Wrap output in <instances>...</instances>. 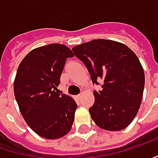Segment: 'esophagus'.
Returning <instances> with one entry per match:
<instances>
[{
	"label": "esophagus",
	"mask_w": 158,
	"mask_h": 158,
	"mask_svg": "<svg viewBox=\"0 0 158 158\" xmlns=\"http://www.w3.org/2000/svg\"><path fill=\"white\" fill-rule=\"evenodd\" d=\"M81 94H79V95H76L75 96V98H76V100H80V98H81Z\"/></svg>",
	"instance_id": "34e87169"
}]
</instances>
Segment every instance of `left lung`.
<instances>
[{
  "label": "left lung",
  "instance_id": "8db88e82",
  "mask_svg": "<svg viewBox=\"0 0 158 158\" xmlns=\"http://www.w3.org/2000/svg\"><path fill=\"white\" fill-rule=\"evenodd\" d=\"M88 69L94 84L102 80V90L94 92L91 117L102 130L127 128L140 107L145 73L136 54L123 43L94 40L72 48Z\"/></svg>",
  "mask_w": 158,
  "mask_h": 158
}]
</instances>
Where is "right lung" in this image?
<instances>
[{
	"mask_svg": "<svg viewBox=\"0 0 158 158\" xmlns=\"http://www.w3.org/2000/svg\"><path fill=\"white\" fill-rule=\"evenodd\" d=\"M69 48L50 44L31 50L22 59L14 79V95L30 129L47 139H57L72 129L77 104L72 97L58 94Z\"/></svg>",
	"mask_w": 158,
	"mask_h": 158,
	"instance_id": "obj_1",
	"label": "right lung"
}]
</instances>
